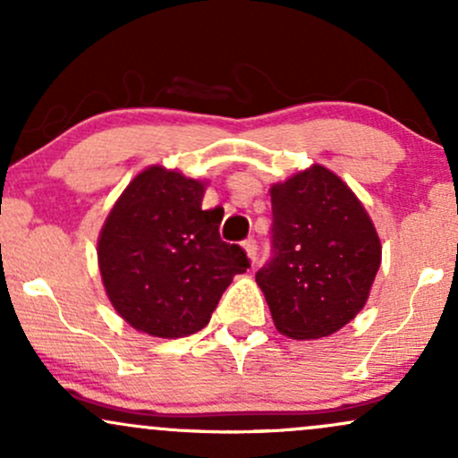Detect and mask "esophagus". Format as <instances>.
Wrapping results in <instances>:
<instances>
[{
  "mask_svg": "<svg viewBox=\"0 0 458 458\" xmlns=\"http://www.w3.org/2000/svg\"><path fill=\"white\" fill-rule=\"evenodd\" d=\"M243 250H245L247 259L254 262V260H256V254H259V245H256V241H254V239L243 241Z\"/></svg>",
  "mask_w": 458,
  "mask_h": 458,
  "instance_id": "esophagus-1",
  "label": "esophagus"
}]
</instances>
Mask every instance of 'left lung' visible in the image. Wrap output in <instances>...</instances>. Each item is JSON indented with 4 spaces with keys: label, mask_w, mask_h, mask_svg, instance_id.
Listing matches in <instances>:
<instances>
[{
    "label": "left lung",
    "mask_w": 458,
    "mask_h": 458,
    "mask_svg": "<svg viewBox=\"0 0 458 458\" xmlns=\"http://www.w3.org/2000/svg\"><path fill=\"white\" fill-rule=\"evenodd\" d=\"M273 256L256 273L280 334L314 340L366 306L381 241L349 185L323 165L271 187Z\"/></svg>",
    "instance_id": "1"
}]
</instances>
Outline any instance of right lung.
Masks as SVG:
<instances>
[{
	"mask_svg": "<svg viewBox=\"0 0 458 458\" xmlns=\"http://www.w3.org/2000/svg\"><path fill=\"white\" fill-rule=\"evenodd\" d=\"M204 182L150 165L114 204L98 234V269L109 301L131 327L182 338L207 327L236 273L239 245L219 236L224 211H202Z\"/></svg>",
	"mask_w": 458,
	"mask_h": 458,
	"instance_id": "1",
	"label": "right lung"
}]
</instances>
